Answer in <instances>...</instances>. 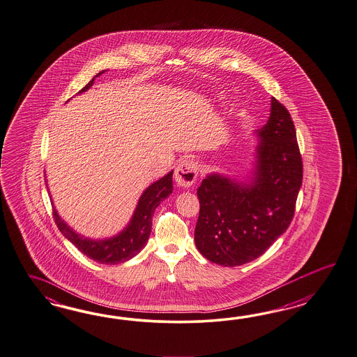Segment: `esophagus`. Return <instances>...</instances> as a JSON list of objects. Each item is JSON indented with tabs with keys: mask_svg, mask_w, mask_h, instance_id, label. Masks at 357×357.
<instances>
[{
	"mask_svg": "<svg viewBox=\"0 0 357 357\" xmlns=\"http://www.w3.org/2000/svg\"><path fill=\"white\" fill-rule=\"evenodd\" d=\"M198 177V165L190 158L180 160L174 171V181L181 188H190Z\"/></svg>",
	"mask_w": 357,
	"mask_h": 357,
	"instance_id": "34e87169",
	"label": "esophagus"
}]
</instances>
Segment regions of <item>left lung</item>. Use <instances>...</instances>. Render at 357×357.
Wrapping results in <instances>:
<instances>
[{
	"label": "left lung",
	"mask_w": 357,
	"mask_h": 357,
	"mask_svg": "<svg viewBox=\"0 0 357 357\" xmlns=\"http://www.w3.org/2000/svg\"><path fill=\"white\" fill-rule=\"evenodd\" d=\"M268 123L257 129V165L251 183L219 174L202 180L194 241L215 264L238 266L263 255L289 225L303 183V160L289 110L272 98Z\"/></svg>",
	"instance_id": "8db88e82"
}]
</instances>
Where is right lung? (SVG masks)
Instances as JSON below:
<instances>
[{"mask_svg": "<svg viewBox=\"0 0 357 357\" xmlns=\"http://www.w3.org/2000/svg\"><path fill=\"white\" fill-rule=\"evenodd\" d=\"M102 73H98L101 75ZM96 75V76H98ZM94 77L88 82L79 93L85 92L93 85ZM172 174L165 176L159 181L149 186L144 194L141 195L138 202L137 208L135 211V215L130 220L128 227L123 230L119 236L105 239V241H92L88 238L82 237L77 233H75L73 229L67 227L63 220L58 216L56 211L53 208V218L58 229L62 231L64 237L67 238L73 246L79 251H82L84 255L91 257L94 261H98L101 264H119L124 263L138 252L146 245L149 236L151 233V219L154 215V211L159 206V203L167 198L172 192Z\"/></svg>", "mask_w": 357, "mask_h": 357, "instance_id": "1", "label": "right lung"}]
</instances>
